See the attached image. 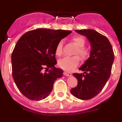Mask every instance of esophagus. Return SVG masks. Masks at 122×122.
<instances>
[{"label":"esophagus","mask_w":122,"mask_h":122,"mask_svg":"<svg viewBox=\"0 0 122 122\" xmlns=\"http://www.w3.org/2000/svg\"><path fill=\"white\" fill-rule=\"evenodd\" d=\"M63 74H64L65 76H72V73H70V72H68V71H64L63 72Z\"/></svg>","instance_id":"34e87169"}]
</instances>
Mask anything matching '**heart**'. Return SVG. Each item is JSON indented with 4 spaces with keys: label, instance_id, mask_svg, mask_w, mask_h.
Listing matches in <instances>:
<instances>
[{
    "label": "heart",
    "instance_id": "heart-1",
    "mask_svg": "<svg viewBox=\"0 0 122 122\" xmlns=\"http://www.w3.org/2000/svg\"><path fill=\"white\" fill-rule=\"evenodd\" d=\"M72 41L77 46V49L74 52V54L78 55L82 60L87 59L90 55V51L84 47L86 40L82 36H77L72 38ZM63 43L62 41L57 44L55 49V53L56 56H60L62 54ZM79 63V58L78 56H75L73 57H65L60 59L58 62L59 67L66 71H71L78 65Z\"/></svg>",
    "mask_w": 122,
    "mask_h": 122
}]
</instances>
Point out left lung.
Masks as SVG:
<instances>
[{
	"mask_svg": "<svg viewBox=\"0 0 122 122\" xmlns=\"http://www.w3.org/2000/svg\"><path fill=\"white\" fill-rule=\"evenodd\" d=\"M75 31L88 38L92 49L90 57L79 69L84 73H73L78 82L77 87L70 92L77 98L90 100L103 90L111 76L114 60V51L108 38L95 30Z\"/></svg>",
	"mask_w": 122,
	"mask_h": 122,
	"instance_id": "left-lung-1",
	"label": "left lung"
}]
</instances>
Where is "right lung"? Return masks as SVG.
Instances as JSON below:
<instances>
[{"label":"right lung","instance_id":"right-lung-1","mask_svg":"<svg viewBox=\"0 0 122 122\" xmlns=\"http://www.w3.org/2000/svg\"><path fill=\"white\" fill-rule=\"evenodd\" d=\"M70 30L37 29L25 33L11 54L12 76L18 89L25 97L40 101L48 97L54 82L63 71L55 67V49Z\"/></svg>","mask_w":122,"mask_h":122}]
</instances>
